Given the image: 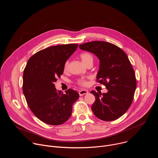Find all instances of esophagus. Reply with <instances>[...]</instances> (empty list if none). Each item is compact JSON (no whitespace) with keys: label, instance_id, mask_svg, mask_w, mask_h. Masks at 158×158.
Masks as SVG:
<instances>
[{"label":"esophagus","instance_id":"34e87169","mask_svg":"<svg viewBox=\"0 0 158 158\" xmlns=\"http://www.w3.org/2000/svg\"><path fill=\"white\" fill-rule=\"evenodd\" d=\"M79 96H83V95H85V94H88V91H87V90L82 89V90H80V91H79Z\"/></svg>","mask_w":158,"mask_h":158}]
</instances>
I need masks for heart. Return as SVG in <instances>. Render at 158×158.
Wrapping results in <instances>:
<instances>
[{
    "label": "heart",
    "instance_id": "obj_1",
    "mask_svg": "<svg viewBox=\"0 0 158 158\" xmlns=\"http://www.w3.org/2000/svg\"><path fill=\"white\" fill-rule=\"evenodd\" d=\"M80 57L82 62L85 65H87L89 62H93V56H92L91 54H90L89 52H83L80 55ZM68 67H69V61L66 60L64 64V71H67V69H68ZM77 84L85 86L87 85V82L85 79L81 78L77 80Z\"/></svg>",
    "mask_w": 158,
    "mask_h": 158
}]
</instances>
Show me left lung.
<instances>
[{
  "label": "left lung",
  "instance_id": "left-lung-1",
  "mask_svg": "<svg viewBox=\"0 0 158 158\" xmlns=\"http://www.w3.org/2000/svg\"><path fill=\"white\" fill-rule=\"evenodd\" d=\"M79 48L99 59L97 81L108 90L103 94L91 91L96 98L91 107L94 115L105 121L118 119L129 108L136 88V76L126 54L116 45L104 41L84 43Z\"/></svg>",
  "mask_w": 158,
  "mask_h": 158
}]
</instances>
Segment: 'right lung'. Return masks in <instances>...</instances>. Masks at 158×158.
<instances>
[{
    "label": "right lung",
    "instance_id": "obj_1",
    "mask_svg": "<svg viewBox=\"0 0 158 158\" xmlns=\"http://www.w3.org/2000/svg\"><path fill=\"white\" fill-rule=\"evenodd\" d=\"M78 47L77 44L51 46L41 50L28 60L23 74V93L28 106L41 121L60 125L71 117L73 104L79 95L69 89L64 94L54 82L64 72V64Z\"/></svg>",
    "mask_w": 158,
    "mask_h": 158
}]
</instances>
